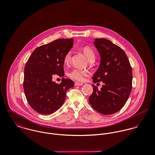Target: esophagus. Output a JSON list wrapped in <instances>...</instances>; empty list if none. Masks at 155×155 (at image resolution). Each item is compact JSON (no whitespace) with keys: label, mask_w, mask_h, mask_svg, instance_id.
I'll return each mask as SVG.
<instances>
[{"label":"esophagus","mask_w":155,"mask_h":155,"mask_svg":"<svg viewBox=\"0 0 155 155\" xmlns=\"http://www.w3.org/2000/svg\"><path fill=\"white\" fill-rule=\"evenodd\" d=\"M74 85H75V86H82V85H83V83L76 82L74 83Z\"/></svg>","instance_id":"1"}]
</instances>
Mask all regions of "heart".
Wrapping results in <instances>:
<instances>
[{
  "instance_id": "1",
  "label": "heart",
  "mask_w": 155,
  "mask_h": 155,
  "mask_svg": "<svg viewBox=\"0 0 155 155\" xmlns=\"http://www.w3.org/2000/svg\"><path fill=\"white\" fill-rule=\"evenodd\" d=\"M82 51L87 56L89 61H94L95 58V54L94 50L89 46H85L82 48ZM71 53L68 52L64 57V63L66 65H68L71 62ZM87 76V71L80 69H74L69 73V76L75 80L79 81H83L85 77Z\"/></svg>"
}]
</instances>
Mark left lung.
Returning <instances> with one entry per match:
<instances>
[{"label":"left lung","mask_w":155,"mask_h":155,"mask_svg":"<svg viewBox=\"0 0 155 155\" xmlns=\"http://www.w3.org/2000/svg\"><path fill=\"white\" fill-rule=\"evenodd\" d=\"M94 44L101 60L92 77L94 83L102 81L101 90L94 84L89 98L92 107L107 115L120 110L128 99L132 89V68L125 52L106 39H95Z\"/></svg>","instance_id":"obj_1"}]
</instances>
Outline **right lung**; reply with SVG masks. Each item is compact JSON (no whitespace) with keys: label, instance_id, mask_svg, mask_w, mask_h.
Segmentation results:
<instances>
[{"label":"right lung","instance_id":"right-lung-1","mask_svg":"<svg viewBox=\"0 0 155 155\" xmlns=\"http://www.w3.org/2000/svg\"><path fill=\"white\" fill-rule=\"evenodd\" d=\"M73 46V39H59L34 50L24 68L23 87L27 100L37 112L49 114L63 104L67 91L74 82L63 78L60 84L52 81L54 75L63 76L64 57Z\"/></svg>","mask_w":155,"mask_h":155}]
</instances>
